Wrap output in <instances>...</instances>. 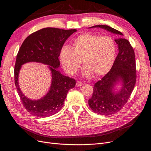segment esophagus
Here are the masks:
<instances>
[{"instance_id": "obj_1", "label": "esophagus", "mask_w": 151, "mask_h": 151, "mask_svg": "<svg viewBox=\"0 0 151 151\" xmlns=\"http://www.w3.org/2000/svg\"><path fill=\"white\" fill-rule=\"evenodd\" d=\"M82 85H83V83L81 82V81H77V83L76 84V87H81Z\"/></svg>"}]
</instances>
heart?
<instances>
[{"instance_id":"1","label":"heart","mask_w":151,"mask_h":151,"mask_svg":"<svg viewBox=\"0 0 151 151\" xmlns=\"http://www.w3.org/2000/svg\"><path fill=\"white\" fill-rule=\"evenodd\" d=\"M73 48L63 45L59 58L65 71L73 75L79 70L80 60L84 65L83 76L106 75L113 65L116 55L114 40L109 37L84 33L73 40Z\"/></svg>"}]
</instances>
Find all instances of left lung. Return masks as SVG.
Listing matches in <instances>:
<instances>
[{
  "label": "left lung",
  "instance_id": "obj_1",
  "mask_svg": "<svg viewBox=\"0 0 151 151\" xmlns=\"http://www.w3.org/2000/svg\"><path fill=\"white\" fill-rule=\"evenodd\" d=\"M92 28H100L119 35L123 33L107 25H96ZM114 41L118 44V54L111 70L95 83L92 97L88 105L97 114L110 115L121 110L130 98L136 83L135 53L129 41L119 38ZM121 83V88L115 92V87Z\"/></svg>",
  "mask_w": 151,
  "mask_h": 151
}]
</instances>
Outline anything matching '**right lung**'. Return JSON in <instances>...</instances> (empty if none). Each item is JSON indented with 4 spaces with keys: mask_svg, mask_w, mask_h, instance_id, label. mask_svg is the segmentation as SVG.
I'll return each mask as SVG.
<instances>
[{
    "mask_svg": "<svg viewBox=\"0 0 151 151\" xmlns=\"http://www.w3.org/2000/svg\"><path fill=\"white\" fill-rule=\"evenodd\" d=\"M76 31V29L43 28L29 35L21 45L14 66V82L23 106L32 115L45 118L56 114L62 109L69 90L75 87V79L63 75L58 70L60 66L58 58L64 42ZM29 62L48 65L51 73L49 92L38 100H32L26 97L19 86L18 78L21 66Z\"/></svg>",
    "mask_w": 151,
    "mask_h": 151,
    "instance_id": "obj_1",
    "label": "right lung"
}]
</instances>
